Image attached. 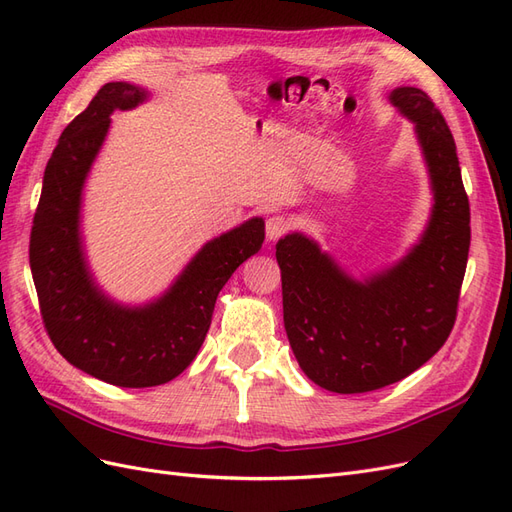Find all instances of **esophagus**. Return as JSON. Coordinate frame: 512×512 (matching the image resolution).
<instances>
[{"label": "esophagus", "mask_w": 512, "mask_h": 512, "mask_svg": "<svg viewBox=\"0 0 512 512\" xmlns=\"http://www.w3.org/2000/svg\"><path fill=\"white\" fill-rule=\"evenodd\" d=\"M288 220L284 218V215H271V218L267 220V241H277L282 235H286L288 230Z\"/></svg>", "instance_id": "esophagus-1"}]
</instances>
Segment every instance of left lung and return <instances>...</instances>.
I'll list each match as a JSON object with an SVG mask.
<instances>
[{"instance_id":"8db88e82","label":"left lung","mask_w":512,"mask_h":512,"mask_svg":"<svg viewBox=\"0 0 512 512\" xmlns=\"http://www.w3.org/2000/svg\"><path fill=\"white\" fill-rule=\"evenodd\" d=\"M389 102L412 121L427 166L433 205L423 235L393 265L361 277L299 230L275 245L294 359L342 395L399 382L444 346L468 265L470 203L453 134L425 91L395 87Z\"/></svg>"}]
</instances>
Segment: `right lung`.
I'll return each instance as SVG.
<instances>
[{
	"instance_id": "right-lung-1",
	"label": "right lung",
	"mask_w": 512,
	"mask_h": 512,
	"mask_svg": "<svg viewBox=\"0 0 512 512\" xmlns=\"http://www.w3.org/2000/svg\"><path fill=\"white\" fill-rule=\"evenodd\" d=\"M149 96L141 85L106 83L68 123L44 168L29 239V267L51 342L76 369L123 389L164 384L194 361L220 290L265 241V220L252 218L200 247L160 297L128 305L104 292L85 252L83 190L111 115Z\"/></svg>"
}]
</instances>
